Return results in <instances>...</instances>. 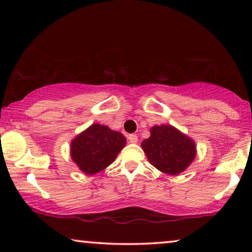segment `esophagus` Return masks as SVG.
I'll use <instances>...</instances> for the list:
<instances>
[{
    "instance_id": "esophagus-1",
    "label": "esophagus",
    "mask_w": 252,
    "mask_h": 252,
    "mask_svg": "<svg viewBox=\"0 0 252 252\" xmlns=\"http://www.w3.org/2000/svg\"><path fill=\"white\" fill-rule=\"evenodd\" d=\"M128 141H129L130 143H136L139 140H137V136L135 135V134H129V135H128Z\"/></svg>"
}]
</instances>
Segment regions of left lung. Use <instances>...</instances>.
I'll list each match as a JSON object with an SVG mask.
<instances>
[{"instance_id": "left-lung-1", "label": "left lung", "mask_w": 252, "mask_h": 252, "mask_svg": "<svg viewBox=\"0 0 252 252\" xmlns=\"http://www.w3.org/2000/svg\"><path fill=\"white\" fill-rule=\"evenodd\" d=\"M141 147L153 166L171 175L184 172L196 156L192 139L171 125L154 126Z\"/></svg>"}]
</instances>
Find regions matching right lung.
I'll return each mask as SVG.
<instances>
[{"label": "right lung", "instance_id": "add662e5", "mask_svg": "<svg viewBox=\"0 0 252 252\" xmlns=\"http://www.w3.org/2000/svg\"><path fill=\"white\" fill-rule=\"evenodd\" d=\"M126 144L122 133L93 124L71 142V158L84 173L91 175L112 164Z\"/></svg>", "mask_w": 252, "mask_h": 252}]
</instances>
